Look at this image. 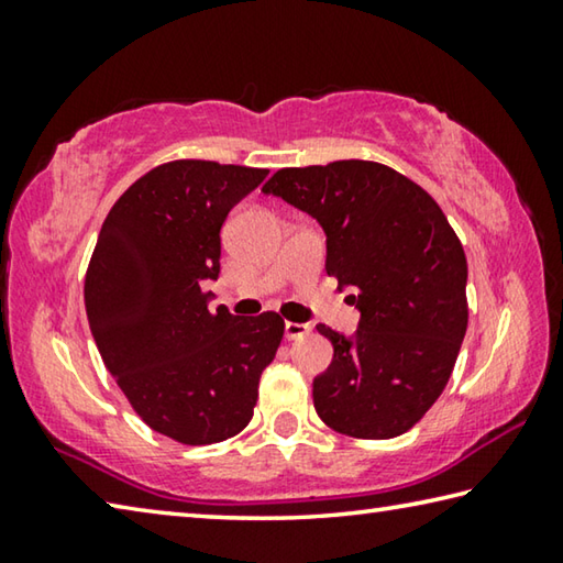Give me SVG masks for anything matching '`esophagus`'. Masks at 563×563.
<instances>
[{
    "instance_id": "1",
    "label": "esophagus",
    "mask_w": 563,
    "mask_h": 563,
    "mask_svg": "<svg viewBox=\"0 0 563 563\" xmlns=\"http://www.w3.org/2000/svg\"><path fill=\"white\" fill-rule=\"evenodd\" d=\"M310 325L308 322H285V338L288 340H300L305 335H310Z\"/></svg>"
}]
</instances>
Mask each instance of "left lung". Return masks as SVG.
<instances>
[{
  "instance_id": "obj_1",
  "label": "left lung",
  "mask_w": 563,
  "mask_h": 563,
  "mask_svg": "<svg viewBox=\"0 0 563 563\" xmlns=\"http://www.w3.org/2000/svg\"><path fill=\"white\" fill-rule=\"evenodd\" d=\"M263 194L316 218L325 271L350 288L357 330L332 342L312 379L322 422L357 440H393L424 417L450 383L466 320V258L434 198L375 161L280 168Z\"/></svg>"
}]
</instances>
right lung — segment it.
Instances as JSON below:
<instances>
[{
  "label": "right lung",
  "mask_w": 563,
  "mask_h": 563,
  "mask_svg": "<svg viewBox=\"0 0 563 563\" xmlns=\"http://www.w3.org/2000/svg\"><path fill=\"white\" fill-rule=\"evenodd\" d=\"M265 168L170 161L141 176L101 225L84 302L103 365L151 430L213 444L251 422L263 369L283 340L278 312L208 308L221 228Z\"/></svg>",
  "instance_id": "obj_1"
}]
</instances>
